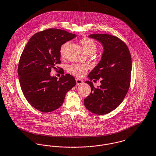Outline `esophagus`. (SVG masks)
Instances as JSON below:
<instances>
[{
  "label": "esophagus",
  "mask_w": 156,
  "mask_h": 156,
  "mask_svg": "<svg viewBox=\"0 0 156 156\" xmlns=\"http://www.w3.org/2000/svg\"><path fill=\"white\" fill-rule=\"evenodd\" d=\"M76 85H80L83 83V80H81L79 78H76Z\"/></svg>",
  "instance_id": "obj_1"
}]
</instances>
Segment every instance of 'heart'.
<instances>
[{
    "instance_id": "b5f03b06",
    "label": "heart",
    "mask_w": 156,
    "mask_h": 156,
    "mask_svg": "<svg viewBox=\"0 0 156 156\" xmlns=\"http://www.w3.org/2000/svg\"><path fill=\"white\" fill-rule=\"evenodd\" d=\"M80 42L83 46V50L87 54H94L97 48L96 43L91 39L87 37H83L80 40ZM69 44V42L64 44L61 48V54L64 55L65 51ZM89 69V65L87 64H72L69 65L67 68V71L73 75L78 77L83 76Z\"/></svg>"
}]
</instances>
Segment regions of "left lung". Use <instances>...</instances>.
<instances>
[{
  "instance_id": "left-lung-1",
  "label": "left lung",
  "mask_w": 156,
  "mask_h": 156,
  "mask_svg": "<svg viewBox=\"0 0 156 156\" xmlns=\"http://www.w3.org/2000/svg\"><path fill=\"white\" fill-rule=\"evenodd\" d=\"M89 37L100 42L104 51L101 61L88 75L85 83L91 88L83 100L86 108L92 113L104 115L115 110L128 91L132 62L126 44L117 37L108 34H91ZM101 79V85L95 88L92 80Z\"/></svg>"
}]
</instances>
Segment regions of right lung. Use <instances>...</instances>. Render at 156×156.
Returning a JSON list of instances; mask_svg holds the SVG:
<instances>
[{"label":"right lung","instance_id":"obj_1","mask_svg":"<svg viewBox=\"0 0 156 156\" xmlns=\"http://www.w3.org/2000/svg\"><path fill=\"white\" fill-rule=\"evenodd\" d=\"M76 36L64 30L48 29L31 37L22 52L18 70L20 85L28 102L41 112L59 108L67 92L76 85L70 74L59 80L50 75L51 69L61 63V46Z\"/></svg>","mask_w":156,"mask_h":156}]
</instances>
